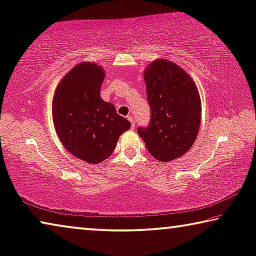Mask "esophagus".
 Masks as SVG:
<instances>
[{
  "mask_svg": "<svg viewBox=\"0 0 256 256\" xmlns=\"http://www.w3.org/2000/svg\"><path fill=\"white\" fill-rule=\"evenodd\" d=\"M128 120H130V122H131V128H136V122H134V118H133L132 116H128Z\"/></svg>",
  "mask_w": 256,
  "mask_h": 256,
  "instance_id": "34e87169",
  "label": "esophagus"
}]
</instances>
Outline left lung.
Returning <instances> with one entry per match:
<instances>
[{
    "mask_svg": "<svg viewBox=\"0 0 256 256\" xmlns=\"http://www.w3.org/2000/svg\"><path fill=\"white\" fill-rule=\"evenodd\" d=\"M144 78L152 118L147 128H138V134L157 160H173L196 140L202 114L200 93L192 77L165 59L150 64Z\"/></svg>",
    "mask_w": 256,
    "mask_h": 256,
    "instance_id": "1",
    "label": "left lung"
}]
</instances>
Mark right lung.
I'll return each mask as SVG.
<instances>
[{
  "label": "right lung",
  "mask_w": 256,
  "mask_h": 256,
  "mask_svg": "<svg viewBox=\"0 0 256 256\" xmlns=\"http://www.w3.org/2000/svg\"><path fill=\"white\" fill-rule=\"evenodd\" d=\"M104 80L98 64L80 62L64 76L52 100V118L64 147L90 164L106 160L120 136L131 128L112 104L101 99Z\"/></svg>",
  "instance_id": "1"
}]
</instances>
